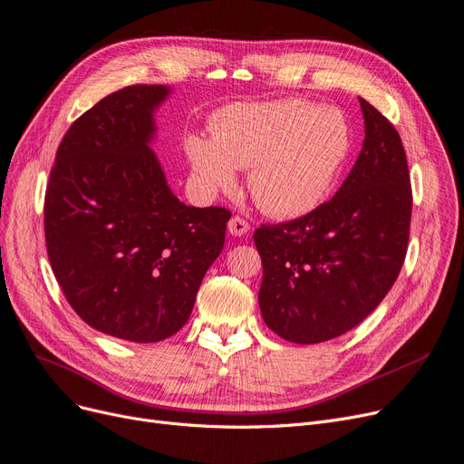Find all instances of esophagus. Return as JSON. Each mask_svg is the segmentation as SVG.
I'll use <instances>...</instances> for the list:
<instances>
[{
    "label": "esophagus",
    "instance_id": "obj_1",
    "mask_svg": "<svg viewBox=\"0 0 464 464\" xmlns=\"http://www.w3.org/2000/svg\"><path fill=\"white\" fill-rule=\"evenodd\" d=\"M227 231H229L233 237H243V235H246V233L250 231V226H248V221H245L243 218L235 216V218H231L229 223H227Z\"/></svg>",
    "mask_w": 464,
    "mask_h": 464
}]
</instances>
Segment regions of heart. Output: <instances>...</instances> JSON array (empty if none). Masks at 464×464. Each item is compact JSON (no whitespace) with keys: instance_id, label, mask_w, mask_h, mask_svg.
<instances>
[{"instance_id":"b5f03b06","label":"heart","mask_w":464,"mask_h":464,"mask_svg":"<svg viewBox=\"0 0 464 464\" xmlns=\"http://www.w3.org/2000/svg\"><path fill=\"white\" fill-rule=\"evenodd\" d=\"M183 150L206 195L231 191L248 168V191L271 216L300 218L327 200L352 150L346 118L300 99L238 102L212 122V137L185 135Z\"/></svg>"}]
</instances>
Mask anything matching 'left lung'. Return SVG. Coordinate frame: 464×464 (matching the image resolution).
Returning a JSON list of instances; mask_svg holds the SVG:
<instances>
[{"label": "left lung", "instance_id": "8db88e82", "mask_svg": "<svg viewBox=\"0 0 464 464\" xmlns=\"http://www.w3.org/2000/svg\"><path fill=\"white\" fill-rule=\"evenodd\" d=\"M365 140L336 195L298 219L254 233L267 327L319 344L357 327L382 302L405 260L411 195L401 137L359 97Z\"/></svg>", "mask_w": 464, "mask_h": 464}]
</instances>
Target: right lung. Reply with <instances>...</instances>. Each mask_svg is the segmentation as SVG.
Instances as JSON below:
<instances>
[{
	"label": "right lung",
	"instance_id": "obj_1",
	"mask_svg": "<svg viewBox=\"0 0 464 464\" xmlns=\"http://www.w3.org/2000/svg\"><path fill=\"white\" fill-rule=\"evenodd\" d=\"M168 85H130L68 128L45 191L51 269L92 329L137 344L176 334L223 250L229 210L183 204L150 149Z\"/></svg>",
	"mask_w": 464,
	"mask_h": 464
}]
</instances>
